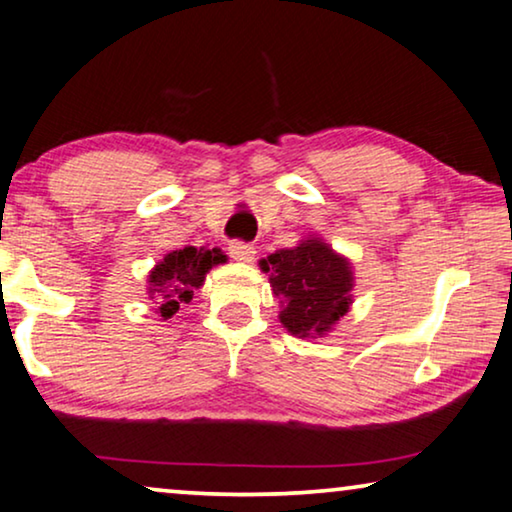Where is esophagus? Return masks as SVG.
<instances>
[{
  "mask_svg": "<svg viewBox=\"0 0 512 512\" xmlns=\"http://www.w3.org/2000/svg\"><path fill=\"white\" fill-rule=\"evenodd\" d=\"M255 246H250L246 241H232L229 243V255H232L236 262H253L255 259Z\"/></svg>",
  "mask_w": 512,
  "mask_h": 512,
  "instance_id": "esophagus-1",
  "label": "esophagus"
}]
</instances>
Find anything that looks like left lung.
<instances>
[{
    "label": "left lung",
    "instance_id": "8db88e82",
    "mask_svg": "<svg viewBox=\"0 0 512 512\" xmlns=\"http://www.w3.org/2000/svg\"><path fill=\"white\" fill-rule=\"evenodd\" d=\"M273 294L283 304L280 322L294 336H322L348 313L352 271L327 243L308 239L262 259Z\"/></svg>",
    "mask_w": 512,
    "mask_h": 512
}]
</instances>
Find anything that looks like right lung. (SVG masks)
Instances as JSON below:
<instances>
[{
	"instance_id": "obj_1",
	"label": "right lung",
	"mask_w": 512,
	"mask_h": 512,
	"mask_svg": "<svg viewBox=\"0 0 512 512\" xmlns=\"http://www.w3.org/2000/svg\"><path fill=\"white\" fill-rule=\"evenodd\" d=\"M225 262V255L218 248L197 250L187 246L174 250L150 271L148 294L155 299L160 318L171 320L183 304H190L197 287L204 285V278L213 264Z\"/></svg>"
}]
</instances>
